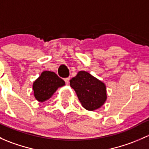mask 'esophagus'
Here are the masks:
<instances>
[{"instance_id": "34e87169", "label": "esophagus", "mask_w": 149, "mask_h": 149, "mask_svg": "<svg viewBox=\"0 0 149 149\" xmlns=\"http://www.w3.org/2000/svg\"><path fill=\"white\" fill-rule=\"evenodd\" d=\"M64 81H65L66 84H69V81H70V77L65 78V79H64Z\"/></svg>"}]
</instances>
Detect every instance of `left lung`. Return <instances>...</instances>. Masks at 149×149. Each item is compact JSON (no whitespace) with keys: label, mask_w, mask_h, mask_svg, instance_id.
<instances>
[{"label":"left lung","mask_w":149,"mask_h":149,"mask_svg":"<svg viewBox=\"0 0 149 149\" xmlns=\"http://www.w3.org/2000/svg\"><path fill=\"white\" fill-rule=\"evenodd\" d=\"M70 85L76 91L82 106L87 110H95L106 101L105 85L88 72L79 71L70 79Z\"/></svg>","instance_id":"left-lung-1"}]
</instances>
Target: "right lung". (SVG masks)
I'll return each mask as SVG.
<instances>
[{
	"label": "right lung",
	"mask_w": 149,
	"mask_h": 149,
	"mask_svg": "<svg viewBox=\"0 0 149 149\" xmlns=\"http://www.w3.org/2000/svg\"><path fill=\"white\" fill-rule=\"evenodd\" d=\"M64 85L65 81L56 73L44 71L33 84L34 97L38 101L42 102L50 98L58 87Z\"/></svg>",
	"instance_id": "right-lung-1"
}]
</instances>
